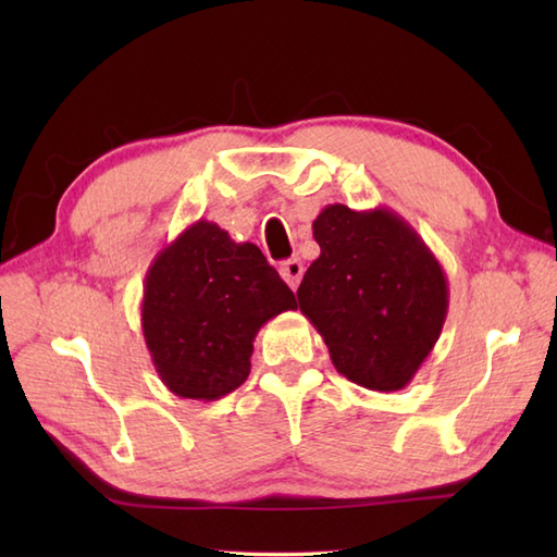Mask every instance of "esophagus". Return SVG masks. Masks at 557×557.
<instances>
[{"label": "esophagus", "instance_id": "esophagus-1", "mask_svg": "<svg viewBox=\"0 0 557 557\" xmlns=\"http://www.w3.org/2000/svg\"><path fill=\"white\" fill-rule=\"evenodd\" d=\"M280 275H282V280H285L292 289H297L301 277H304V263H301L299 258H289V260H285V263L280 265Z\"/></svg>", "mask_w": 557, "mask_h": 557}]
</instances>
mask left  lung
<instances>
[{"mask_svg":"<svg viewBox=\"0 0 557 557\" xmlns=\"http://www.w3.org/2000/svg\"><path fill=\"white\" fill-rule=\"evenodd\" d=\"M321 256L297 289L337 373L395 393L443 333L449 289L441 260L395 210L325 206L313 220Z\"/></svg>","mask_w":557,"mask_h":557,"instance_id":"left-lung-1","label":"left lung"}]
</instances>
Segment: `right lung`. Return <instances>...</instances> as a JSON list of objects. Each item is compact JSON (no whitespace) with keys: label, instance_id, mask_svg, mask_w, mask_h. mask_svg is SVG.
I'll list each match as a JSON object with an SVG mask.
<instances>
[{"label":"right lung","instance_id":"obj_1","mask_svg":"<svg viewBox=\"0 0 557 557\" xmlns=\"http://www.w3.org/2000/svg\"><path fill=\"white\" fill-rule=\"evenodd\" d=\"M294 309V292L256 244L198 220L152 258L140 327L170 393L215 401L251 373L258 330Z\"/></svg>","mask_w":557,"mask_h":557}]
</instances>
